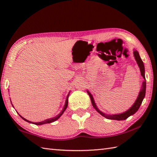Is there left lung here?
Segmentation results:
<instances>
[{"mask_svg":"<svg viewBox=\"0 0 157 157\" xmlns=\"http://www.w3.org/2000/svg\"><path fill=\"white\" fill-rule=\"evenodd\" d=\"M133 53H134V56L135 58V60L139 67L140 70L141 75L143 77V78H144V80H143V82H142V87L140 88V92H139L137 98H136V101L134 102V104H133V105L129 109H128L126 111L123 112L122 113H117V114H111V115L106 114V113H103L101 111V110H99L98 106H96V104L94 101V97H93V96L92 95L90 92L88 90H87V93L88 94L90 98L93 107L95 109L96 111H97L99 114H101L102 116L108 119L117 120V121H123V120H125L127 118H128L129 116L135 114V113L138 111V110L139 109L140 106V105L142 104L143 100H144V98L145 97L146 84V78H145L144 65V63H143V61H142L140 56L139 52H138L137 50H136L134 48V51H133Z\"/></svg>","mask_w":157,"mask_h":157,"instance_id":"1","label":"left lung"}]
</instances>
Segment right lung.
<instances>
[{"instance_id":"1","label":"right lung","mask_w":157,"mask_h":157,"mask_svg":"<svg viewBox=\"0 0 157 157\" xmlns=\"http://www.w3.org/2000/svg\"><path fill=\"white\" fill-rule=\"evenodd\" d=\"M69 94H70V91H69V92L68 93V94H67V98H66V100H65V105H64V106H63V110L62 111H61V113H59V115H56V117H52V118H51V119H46V120H44V121H41V122H38V123H34V122H32V121H28V120H27L26 119H25L24 117H23L21 116V115H20L19 113V115L21 117V118H22L23 120H24V121H27V122H28V123H32V124H35V125H44V124H46V123H52V122H54V121H56V120L57 119H59V118H60V117H61L63 114V113L65 112V111L66 110V109H67V105H68V98H69ZM11 104H12V102H11ZM12 106H13V104H12ZM13 108H14V106H13Z\"/></svg>"}]
</instances>
